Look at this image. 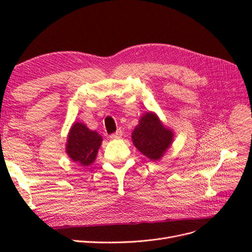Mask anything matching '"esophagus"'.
Wrapping results in <instances>:
<instances>
[{
	"instance_id": "obj_1",
	"label": "esophagus",
	"mask_w": 252,
	"mask_h": 252,
	"mask_svg": "<svg viewBox=\"0 0 252 252\" xmlns=\"http://www.w3.org/2000/svg\"><path fill=\"white\" fill-rule=\"evenodd\" d=\"M122 135H123V132H122L121 129H119V130H117L114 133L110 134V138L111 139H120V138H122Z\"/></svg>"
}]
</instances>
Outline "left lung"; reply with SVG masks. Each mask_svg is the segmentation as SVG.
Masks as SVG:
<instances>
[{"mask_svg":"<svg viewBox=\"0 0 252 252\" xmlns=\"http://www.w3.org/2000/svg\"><path fill=\"white\" fill-rule=\"evenodd\" d=\"M131 138L136 149L151 161H158L170 147L173 132L165 128L156 113L147 112L141 117Z\"/></svg>","mask_w":252,"mask_h":252,"instance_id":"8db88e82","label":"left lung"}]
</instances>
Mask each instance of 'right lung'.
<instances>
[{
    "label": "right lung",
    "instance_id": "1",
    "mask_svg": "<svg viewBox=\"0 0 252 252\" xmlns=\"http://www.w3.org/2000/svg\"><path fill=\"white\" fill-rule=\"evenodd\" d=\"M102 140V136L96 131L90 130L85 124L77 122L68 134L66 152L73 162L90 166L94 162Z\"/></svg>",
    "mask_w": 252,
    "mask_h": 252
}]
</instances>
